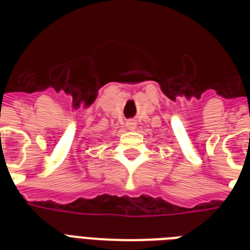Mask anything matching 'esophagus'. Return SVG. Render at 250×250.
<instances>
[{
  "mask_svg": "<svg viewBox=\"0 0 250 250\" xmlns=\"http://www.w3.org/2000/svg\"><path fill=\"white\" fill-rule=\"evenodd\" d=\"M125 125H127V128L131 129V131H133V129L136 128V122L133 121V119H129V121H127Z\"/></svg>",
  "mask_w": 250,
  "mask_h": 250,
  "instance_id": "obj_1",
  "label": "esophagus"
}]
</instances>
